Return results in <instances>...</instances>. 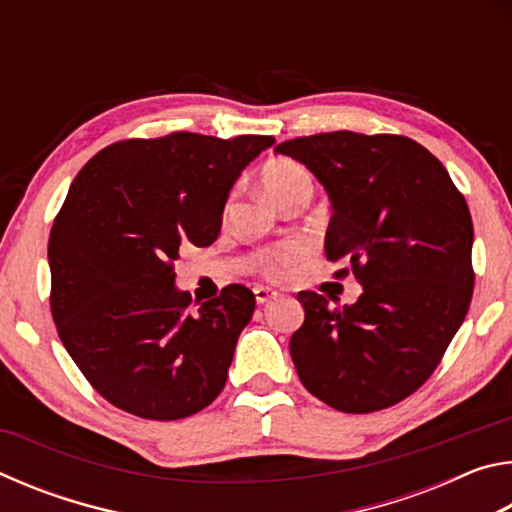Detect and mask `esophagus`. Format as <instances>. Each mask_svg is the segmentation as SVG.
<instances>
[{"mask_svg":"<svg viewBox=\"0 0 512 512\" xmlns=\"http://www.w3.org/2000/svg\"><path fill=\"white\" fill-rule=\"evenodd\" d=\"M280 293H277L275 289H268V287H255V300L257 305H266V302L275 300Z\"/></svg>","mask_w":512,"mask_h":512,"instance_id":"1","label":"esophagus"}]
</instances>
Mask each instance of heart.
I'll list each match as a JSON object with an SVG mask.
<instances>
[{
	"mask_svg": "<svg viewBox=\"0 0 512 512\" xmlns=\"http://www.w3.org/2000/svg\"><path fill=\"white\" fill-rule=\"evenodd\" d=\"M262 189L264 194L271 198L275 205L287 203L289 198H296L307 194L311 196L314 192V180H311V173L302 167L300 162H293L287 158H277L264 164L262 169ZM309 255V248L305 244H293L273 248V250H264L262 255H257L255 264L262 275H266L268 280H284L289 277L296 266L305 262Z\"/></svg>",
	"mask_w": 512,
	"mask_h": 512,
	"instance_id": "1",
	"label": "heart"
}]
</instances>
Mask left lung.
<instances>
[{"label": "left lung", "instance_id": "left-lung-1", "mask_svg": "<svg viewBox=\"0 0 512 512\" xmlns=\"http://www.w3.org/2000/svg\"><path fill=\"white\" fill-rule=\"evenodd\" d=\"M332 203L329 262L363 293L329 307L300 291L305 323L289 350L311 395L343 413H372L418 391L470 309L474 228L436 155L402 135L320 133L282 142Z\"/></svg>", "mask_w": 512, "mask_h": 512}]
</instances>
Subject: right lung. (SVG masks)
Returning <instances> with one entry per match:
<instances>
[{
	"label": "right lung",
	"mask_w": 512,
	"mask_h": 512,
	"mask_svg": "<svg viewBox=\"0 0 512 512\" xmlns=\"http://www.w3.org/2000/svg\"><path fill=\"white\" fill-rule=\"evenodd\" d=\"M273 144L198 133L126 140L74 178L49 235L51 316L69 357L117 409L180 420L223 391L255 296L230 284L189 311L173 266L185 246L214 244L232 185Z\"/></svg>",
	"instance_id": "right-lung-1"
}]
</instances>
